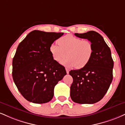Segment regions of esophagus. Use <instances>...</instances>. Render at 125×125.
I'll return each mask as SVG.
<instances>
[{
	"mask_svg": "<svg viewBox=\"0 0 125 125\" xmlns=\"http://www.w3.org/2000/svg\"><path fill=\"white\" fill-rule=\"evenodd\" d=\"M66 71L67 74H69V69H67V68H66Z\"/></svg>",
	"mask_w": 125,
	"mask_h": 125,
	"instance_id": "obj_1",
	"label": "esophagus"
}]
</instances>
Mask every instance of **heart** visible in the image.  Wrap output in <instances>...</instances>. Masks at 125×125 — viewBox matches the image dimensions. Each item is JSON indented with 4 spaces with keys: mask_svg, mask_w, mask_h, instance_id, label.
Masks as SVG:
<instances>
[{
    "mask_svg": "<svg viewBox=\"0 0 125 125\" xmlns=\"http://www.w3.org/2000/svg\"><path fill=\"white\" fill-rule=\"evenodd\" d=\"M57 43L59 46L52 44L49 48L52 58L54 61L60 62L67 56L61 63L69 67L79 69L85 66L94 52L93 45L89 40H82L71 34L59 38Z\"/></svg>",
    "mask_w": 125,
    "mask_h": 125,
    "instance_id": "heart-1",
    "label": "heart"
}]
</instances>
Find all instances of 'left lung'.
Listing matches in <instances>:
<instances>
[{
    "label": "left lung",
    "mask_w": 125,
    "mask_h": 125,
    "mask_svg": "<svg viewBox=\"0 0 125 125\" xmlns=\"http://www.w3.org/2000/svg\"><path fill=\"white\" fill-rule=\"evenodd\" d=\"M74 35L89 40L94 52L85 66L69 72L73 79L70 97L73 101L78 104L96 103L104 97L113 79L114 61L110 48L103 37L95 31L75 33Z\"/></svg>",
    "instance_id": "left-lung-1"
}]
</instances>
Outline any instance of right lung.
Wrapping results in <instances>:
<instances>
[{
	"instance_id": "1",
	"label": "right lung",
	"mask_w": 125,
	"mask_h": 125,
	"mask_svg": "<svg viewBox=\"0 0 125 125\" xmlns=\"http://www.w3.org/2000/svg\"><path fill=\"white\" fill-rule=\"evenodd\" d=\"M63 35L34 30L19 43L13 59L12 75L20 93L28 101H50L54 87L66 74L64 67L54 61L49 51Z\"/></svg>"
}]
</instances>
